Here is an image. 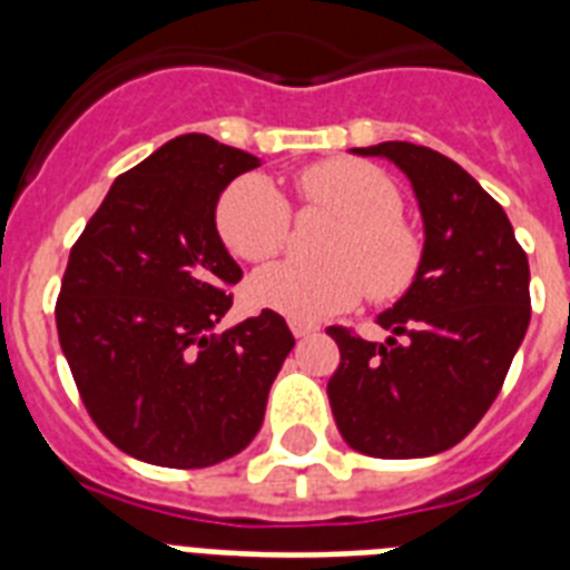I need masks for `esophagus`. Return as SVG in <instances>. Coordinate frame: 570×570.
<instances>
[{"instance_id":"1","label":"esophagus","mask_w":570,"mask_h":570,"mask_svg":"<svg viewBox=\"0 0 570 570\" xmlns=\"http://www.w3.org/2000/svg\"><path fill=\"white\" fill-rule=\"evenodd\" d=\"M289 331H293L298 340H304V337H313V334H316L320 328H316V325H307V322H295L293 320V322H289Z\"/></svg>"}]
</instances>
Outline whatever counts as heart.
I'll return each instance as SVG.
<instances>
[{
    "mask_svg": "<svg viewBox=\"0 0 570 570\" xmlns=\"http://www.w3.org/2000/svg\"><path fill=\"white\" fill-rule=\"evenodd\" d=\"M304 209L337 218L328 242V266L281 259L254 272L248 298L263 311L295 322H322L355 307L364 293L390 302L414 284L423 263V242L402 215V191L370 163L334 159L313 165L295 183ZM289 204L259 174H245L224 189L215 224L224 245L239 259L259 263L289 242Z\"/></svg>",
    "mask_w": 570,
    "mask_h": 570,
    "instance_id": "heart-1",
    "label": "heart"
}]
</instances>
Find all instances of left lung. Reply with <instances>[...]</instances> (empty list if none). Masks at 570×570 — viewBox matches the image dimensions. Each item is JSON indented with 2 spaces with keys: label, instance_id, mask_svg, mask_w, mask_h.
<instances>
[{
  "label": "left lung",
  "instance_id": "left-lung-1",
  "mask_svg": "<svg viewBox=\"0 0 570 570\" xmlns=\"http://www.w3.org/2000/svg\"><path fill=\"white\" fill-rule=\"evenodd\" d=\"M405 174L423 215V263L379 325L384 343L346 328L328 399L343 441L373 459L450 450L485 416L530 328V263L503 206L432 147H355Z\"/></svg>",
  "mask_w": 570,
  "mask_h": 570
}]
</instances>
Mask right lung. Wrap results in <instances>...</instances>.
<instances>
[{
	"mask_svg": "<svg viewBox=\"0 0 570 570\" xmlns=\"http://www.w3.org/2000/svg\"><path fill=\"white\" fill-rule=\"evenodd\" d=\"M259 159L189 132L111 183L67 259L58 343L100 432L159 468H213L254 441L295 340L284 316L215 334L242 268L215 206Z\"/></svg>",
	"mask_w": 570,
	"mask_h": 570,
	"instance_id": "right-lung-1",
	"label": "right lung"
}]
</instances>
